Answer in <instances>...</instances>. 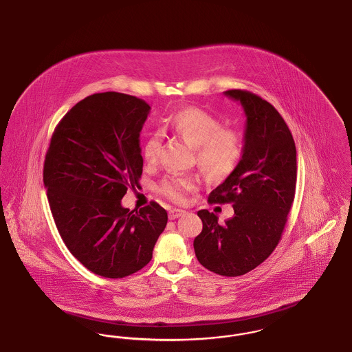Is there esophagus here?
I'll return each mask as SVG.
<instances>
[{
  "label": "esophagus",
  "instance_id": "esophagus-1",
  "mask_svg": "<svg viewBox=\"0 0 352 352\" xmlns=\"http://www.w3.org/2000/svg\"><path fill=\"white\" fill-rule=\"evenodd\" d=\"M184 210H179V208H173L168 211V219L170 220H174V219H178L179 217L184 215Z\"/></svg>",
  "mask_w": 352,
  "mask_h": 352
}]
</instances>
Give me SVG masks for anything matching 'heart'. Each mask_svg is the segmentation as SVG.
Instances as JSON below:
<instances>
[{"label":"heart","mask_w":352,"mask_h":352,"mask_svg":"<svg viewBox=\"0 0 352 352\" xmlns=\"http://www.w3.org/2000/svg\"><path fill=\"white\" fill-rule=\"evenodd\" d=\"M165 125L171 133L177 134L195 149L197 165L208 179H227L239 168L244 154L241 134L231 128H221V122L208 112L187 107L170 115ZM160 148L161 137L151 134L142 146L145 162L153 164ZM195 186V179L191 177H168L160 184V191L168 199L181 203Z\"/></svg>","instance_id":"obj_1"}]
</instances>
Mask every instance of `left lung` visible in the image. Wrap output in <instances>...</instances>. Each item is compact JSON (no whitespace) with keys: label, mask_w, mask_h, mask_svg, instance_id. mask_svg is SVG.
<instances>
[{"label":"left lung","mask_w":352,"mask_h":352,"mask_svg":"<svg viewBox=\"0 0 352 352\" xmlns=\"http://www.w3.org/2000/svg\"><path fill=\"white\" fill-rule=\"evenodd\" d=\"M224 95L244 108V154L234 174L211 191L208 203H232L234 214L220 224L214 212L201 210L203 230L194 250L204 268L237 277L264 263L281 240L296 194L297 151L270 102L243 89Z\"/></svg>","instance_id":"obj_1"}]
</instances>
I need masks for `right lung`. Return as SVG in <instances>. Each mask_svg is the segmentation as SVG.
I'll list each match as a JSON object with an SVG mask.
<instances>
[{
  "label": "right lung",
  "instance_id": "add662e5",
  "mask_svg": "<svg viewBox=\"0 0 352 352\" xmlns=\"http://www.w3.org/2000/svg\"><path fill=\"white\" fill-rule=\"evenodd\" d=\"M149 112L135 96L91 95L60 120L46 153L43 184L59 234L74 257L102 277L144 268L168 223L157 201L140 211L121 206L126 190L140 184V132Z\"/></svg>",
  "mask_w": 352,
  "mask_h": 352
}]
</instances>
